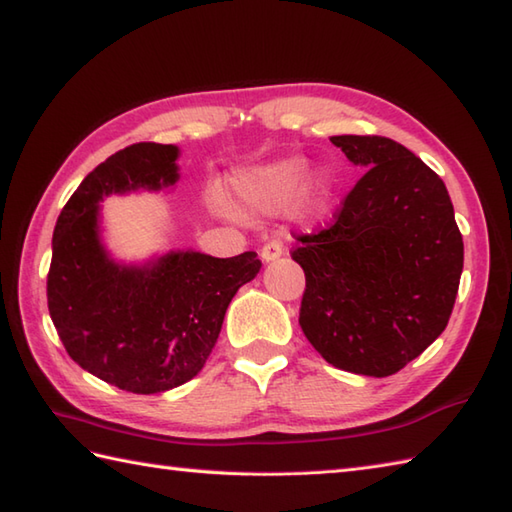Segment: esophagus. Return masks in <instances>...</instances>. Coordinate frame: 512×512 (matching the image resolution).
Here are the masks:
<instances>
[{
	"instance_id": "esophagus-1",
	"label": "esophagus",
	"mask_w": 512,
	"mask_h": 512,
	"mask_svg": "<svg viewBox=\"0 0 512 512\" xmlns=\"http://www.w3.org/2000/svg\"><path fill=\"white\" fill-rule=\"evenodd\" d=\"M281 255H284V244H281L279 239H270V242L264 244L262 248L264 262H275V259H279Z\"/></svg>"
}]
</instances>
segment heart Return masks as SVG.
I'll return each instance as SVG.
<instances>
[{"instance_id": "1", "label": "heart", "mask_w": 512, "mask_h": 512, "mask_svg": "<svg viewBox=\"0 0 512 512\" xmlns=\"http://www.w3.org/2000/svg\"><path fill=\"white\" fill-rule=\"evenodd\" d=\"M306 173V162L301 158L275 160L270 165L246 171L235 178V191L248 206H277L297 193ZM314 193H323L325 182H314Z\"/></svg>"}]
</instances>
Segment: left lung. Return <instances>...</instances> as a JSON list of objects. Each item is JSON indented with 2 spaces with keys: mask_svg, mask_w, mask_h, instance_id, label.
<instances>
[{
  "mask_svg": "<svg viewBox=\"0 0 512 512\" xmlns=\"http://www.w3.org/2000/svg\"><path fill=\"white\" fill-rule=\"evenodd\" d=\"M367 169L321 231L297 235L299 325L330 365L391 376L444 332L464 244L444 182L385 136H332Z\"/></svg>",
  "mask_w": 512,
  "mask_h": 512,
  "instance_id": "8db88e82",
  "label": "left lung"
}]
</instances>
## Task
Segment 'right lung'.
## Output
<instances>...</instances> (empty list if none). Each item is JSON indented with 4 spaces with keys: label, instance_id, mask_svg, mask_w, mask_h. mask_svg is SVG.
I'll list each match as a JSON object with an SVG mask.
<instances>
[{
    "label": "right lung",
    "instance_id": "right-lung-1",
    "mask_svg": "<svg viewBox=\"0 0 512 512\" xmlns=\"http://www.w3.org/2000/svg\"><path fill=\"white\" fill-rule=\"evenodd\" d=\"M178 154L158 143L116 151L72 193L52 235L48 310L65 352L132 394H158L198 374L228 303L262 268L253 250L226 259L178 250L145 266L116 264L105 253L99 202L176 184Z\"/></svg>",
    "mask_w": 512,
    "mask_h": 512
}]
</instances>
